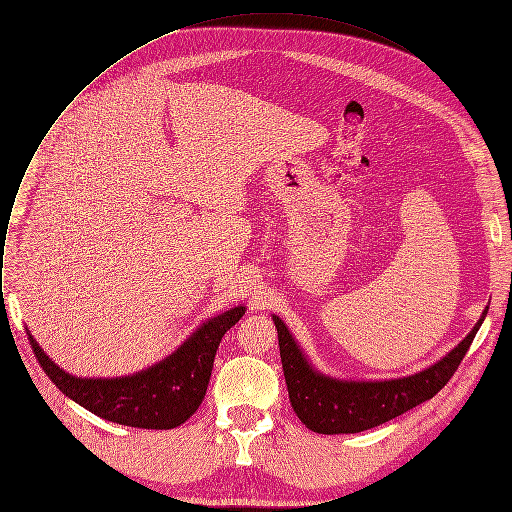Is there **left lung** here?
<instances>
[{
	"label": "left lung",
	"instance_id": "1",
	"mask_svg": "<svg viewBox=\"0 0 512 512\" xmlns=\"http://www.w3.org/2000/svg\"><path fill=\"white\" fill-rule=\"evenodd\" d=\"M484 316L474 330L433 367L411 377L381 383H344L316 373L285 324L273 316L289 403L300 421L316 433H358L391 421L446 387L458 371Z\"/></svg>",
	"mask_w": 512,
	"mask_h": 512
}]
</instances>
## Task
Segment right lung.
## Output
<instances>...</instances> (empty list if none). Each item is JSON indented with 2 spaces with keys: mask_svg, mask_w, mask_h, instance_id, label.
I'll list each match as a JSON object with an SVG mask.
<instances>
[{
  "mask_svg": "<svg viewBox=\"0 0 512 512\" xmlns=\"http://www.w3.org/2000/svg\"><path fill=\"white\" fill-rule=\"evenodd\" d=\"M245 314L233 308L208 320L172 356L156 367L119 379H77L66 375L42 352L32 334L28 340L50 381L91 413L141 429H172L184 423L202 403L218 344Z\"/></svg>",
  "mask_w": 512,
  "mask_h": 512,
  "instance_id": "right-lung-1",
  "label": "right lung"
}]
</instances>
